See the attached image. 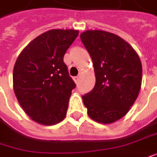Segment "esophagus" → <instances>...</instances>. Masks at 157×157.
I'll return each mask as SVG.
<instances>
[{
    "mask_svg": "<svg viewBox=\"0 0 157 157\" xmlns=\"http://www.w3.org/2000/svg\"><path fill=\"white\" fill-rule=\"evenodd\" d=\"M73 79H74L75 82L77 83L79 82V80H80V76H75V77Z\"/></svg>",
    "mask_w": 157,
    "mask_h": 157,
    "instance_id": "esophagus-1",
    "label": "esophagus"
}]
</instances>
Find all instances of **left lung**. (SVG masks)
Wrapping results in <instances>:
<instances>
[{"label": "left lung", "instance_id": "left-lung-1", "mask_svg": "<svg viewBox=\"0 0 157 157\" xmlns=\"http://www.w3.org/2000/svg\"><path fill=\"white\" fill-rule=\"evenodd\" d=\"M91 56L95 85L82 95L88 116L98 123H113L128 113L142 83V63L134 49L119 36L89 30L80 35Z\"/></svg>", "mask_w": 157, "mask_h": 157}]
</instances>
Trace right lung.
I'll return each instance as SVG.
<instances>
[{
  "label": "right lung",
  "instance_id": "right-lung-1",
  "mask_svg": "<svg viewBox=\"0 0 157 157\" xmlns=\"http://www.w3.org/2000/svg\"><path fill=\"white\" fill-rule=\"evenodd\" d=\"M77 36L76 30H50L34 38L16 60L13 74L16 98L38 123L52 125L66 116L75 83L63 56Z\"/></svg>",
  "mask_w": 157,
  "mask_h": 157
}]
</instances>
